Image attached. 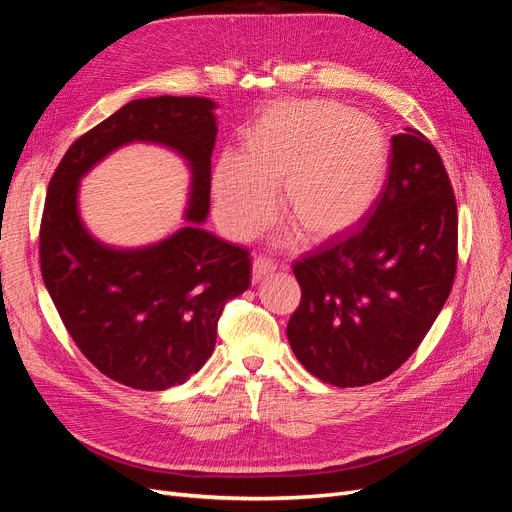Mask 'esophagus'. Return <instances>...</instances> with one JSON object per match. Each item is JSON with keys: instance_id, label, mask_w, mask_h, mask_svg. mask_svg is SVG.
Masks as SVG:
<instances>
[{"instance_id": "obj_1", "label": "esophagus", "mask_w": 512, "mask_h": 512, "mask_svg": "<svg viewBox=\"0 0 512 512\" xmlns=\"http://www.w3.org/2000/svg\"><path fill=\"white\" fill-rule=\"evenodd\" d=\"M277 269L275 262L271 258L265 256H256L254 265H252V273H254V282H260L262 277H269L273 271Z\"/></svg>"}]
</instances>
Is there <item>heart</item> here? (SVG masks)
<instances>
[{
    "instance_id": "b5f03b06",
    "label": "heart",
    "mask_w": 512,
    "mask_h": 512,
    "mask_svg": "<svg viewBox=\"0 0 512 512\" xmlns=\"http://www.w3.org/2000/svg\"><path fill=\"white\" fill-rule=\"evenodd\" d=\"M391 175V145L380 123L331 100L269 106L243 134L239 156L213 168L215 218L247 239L280 205L314 241L344 237L376 211ZM284 226L290 239L297 228Z\"/></svg>"
}]
</instances>
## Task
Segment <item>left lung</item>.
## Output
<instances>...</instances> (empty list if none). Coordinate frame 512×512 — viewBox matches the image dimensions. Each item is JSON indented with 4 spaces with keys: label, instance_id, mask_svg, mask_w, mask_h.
Masks as SVG:
<instances>
[{
    "label": "left lung",
    "instance_id": "1",
    "mask_svg": "<svg viewBox=\"0 0 512 512\" xmlns=\"http://www.w3.org/2000/svg\"><path fill=\"white\" fill-rule=\"evenodd\" d=\"M457 267V203L440 153L406 128L391 138V175L352 235L294 265L301 303L288 320L299 363L348 389L404 365L436 322Z\"/></svg>",
    "mask_w": 512,
    "mask_h": 512
}]
</instances>
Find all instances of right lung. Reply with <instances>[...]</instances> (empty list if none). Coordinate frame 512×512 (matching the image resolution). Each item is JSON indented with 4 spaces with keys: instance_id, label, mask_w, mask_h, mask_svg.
Instances as JSON below:
<instances>
[{
    "instance_id": "1",
    "label": "right lung",
    "mask_w": 512,
    "mask_h": 512,
    "mask_svg": "<svg viewBox=\"0 0 512 512\" xmlns=\"http://www.w3.org/2000/svg\"><path fill=\"white\" fill-rule=\"evenodd\" d=\"M215 104L196 96L132 100L66 151L40 226L42 280L74 344L104 376L141 391L190 380L215 348L226 301L252 286V260L203 224L209 215ZM145 142L191 170L186 224L141 248L100 242L78 209L80 181L113 150Z\"/></svg>"
}]
</instances>
